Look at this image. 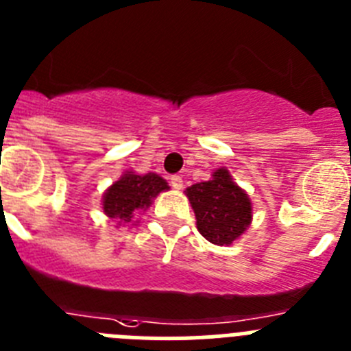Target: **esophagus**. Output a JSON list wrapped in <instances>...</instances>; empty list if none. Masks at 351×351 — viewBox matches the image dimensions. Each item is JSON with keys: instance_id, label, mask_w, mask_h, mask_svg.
Wrapping results in <instances>:
<instances>
[{"instance_id": "34e87169", "label": "esophagus", "mask_w": 351, "mask_h": 351, "mask_svg": "<svg viewBox=\"0 0 351 351\" xmlns=\"http://www.w3.org/2000/svg\"><path fill=\"white\" fill-rule=\"evenodd\" d=\"M170 184H172L176 190H182V188H184V181H182L181 176H172V178H170Z\"/></svg>"}]
</instances>
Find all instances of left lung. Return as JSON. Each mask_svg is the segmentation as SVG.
<instances>
[{
    "instance_id": "8db88e82",
    "label": "left lung",
    "mask_w": 351,
    "mask_h": 351,
    "mask_svg": "<svg viewBox=\"0 0 351 351\" xmlns=\"http://www.w3.org/2000/svg\"><path fill=\"white\" fill-rule=\"evenodd\" d=\"M184 195L197 218V228L209 243L230 246L250 228L253 219L251 198L221 167L210 173L209 181L186 188Z\"/></svg>"
}]
</instances>
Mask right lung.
<instances>
[{
    "mask_svg": "<svg viewBox=\"0 0 351 351\" xmlns=\"http://www.w3.org/2000/svg\"><path fill=\"white\" fill-rule=\"evenodd\" d=\"M169 182L158 173H137L125 170L117 181L108 186L101 197V209L117 226L137 225L138 214L151 207L161 191H169Z\"/></svg>",
    "mask_w": 351,
    "mask_h": 351,
    "instance_id": "obj_1",
    "label": "right lung"
}]
</instances>
